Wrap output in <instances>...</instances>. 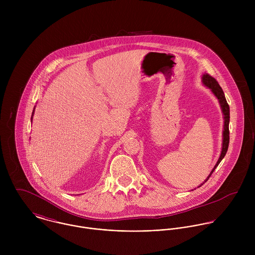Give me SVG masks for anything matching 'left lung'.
Masks as SVG:
<instances>
[{"instance_id":"8db88e82","label":"left lung","mask_w":255,"mask_h":255,"mask_svg":"<svg viewBox=\"0 0 255 255\" xmlns=\"http://www.w3.org/2000/svg\"><path fill=\"white\" fill-rule=\"evenodd\" d=\"M202 83L207 86L211 91L212 93L216 96V98L219 100V103H220V106H221V109H222V113L224 115V130H223V144H222V151H221V155L219 157L218 161L216 163V165L214 166L213 170L211 171L210 175L207 177V179L203 182H207L208 179L211 177L212 173L214 172V170L217 168L220 162L223 160V158L225 157L227 151H228V147H229V142H230V131H229V123H230V107L227 103V100H226V97H225V94H224V91L223 89L221 88V86L219 85L218 81L212 77L210 74L208 73H204L203 76H202ZM203 183H201L199 186H201ZM198 186V187H199Z\"/></svg>"}]
</instances>
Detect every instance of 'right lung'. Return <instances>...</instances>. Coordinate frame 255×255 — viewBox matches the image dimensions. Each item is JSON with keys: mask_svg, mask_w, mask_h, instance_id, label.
Returning a JSON list of instances; mask_svg holds the SVG:
<instances>
[{"mask_svg": "<svg viewBox=\"0 0 255 255\" xmlns=\"http://www.w3.org/2000/svg\"><path fill=\"white\" fill-rule=\"evenodd\" d=\"M33 113H34V111H33ZM33 113H32V117H33ZM32 117H31V121H32Z\"/></svg>", "mask_w": 255, "mask_h": 255, "instance_id": "obj_1", "label": "right lung"}]
</instances>
